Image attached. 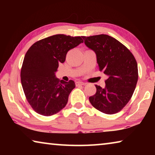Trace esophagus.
<instances>
[{"mask_svg": "<svg viewBox=\"0 0 155 155\" xmlns=\"http://www.w3.org/2000/svg\"><path fill=\"white\" fill-rule=\"evenodd\" d=\"M86 83H83V82H81V81H77V82H76V85L77 86H79V85H86Z\"/></svg>", "mask_w": 155, "mask_h": 155, "instance_id": "34e87169", "label": "esophagus"}]
</instances>
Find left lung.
<instances>
[{"label":"left lung","mask_w":155,"mask_h":155,"mask_svg":"<svg viewBox=\"0 0 155 155\" xmlns=\"http://www.w3.org/2000/svg\"><path fill=\"white\" fill-rule=\"evenodd\" d=\"M85 44L95 52L100 71L108 76L105 87L96 85V92L89 98L92 106L106 114H114L127 105L138 80L137 64L124 45L101 34L82 36Z\"/></svg>","instance_id":"left-lung-1"}]
</instances>
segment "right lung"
<instances>
[{
	"mask_svg": "<svg viewBox=\"0 0 155 155\" xmlns=\"http://www.w3.org/2000/svg\"><path fill=\"white\" fill-rule=\"evenodd\" d=\"M83 42L82 37L57 34L36 41L27 51L21 69V83L36 113L50 116L66 105L75 83L72 80L59 81L55 72L59 64L65 61L67 52Z\"/></svg>",
	"mask_w": 155,
	"mask_h": 155,
	"instance_id": "obj_1",
	"label": "right lung"
}]
</instances>
